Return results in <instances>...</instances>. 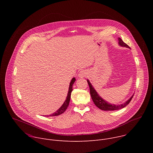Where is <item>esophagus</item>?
<instances>
[{
    "instance_id": "34e87169",
    "label": "esophagus",
    "mask_w": 153,
    "mask_h": 153,
    "mask_svg": "<svg viewBox=\"0 0 153 153\" xmlns=\"http://www.w3.org/2000/svg\"><path fill=\"white\" fill-rule=\"evenodd\" d=\"M87 74H88V73H87V72H86L85 70H82V71H80L79 72V77L80 78L85 77L86 76Z\"/></svg>"
}]
</instances>
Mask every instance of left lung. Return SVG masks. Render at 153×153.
<instances>
[{"mask_svg": "<svg viewBox=\"0 0 153 153\" xmlns=\"http://www.w3.org/2000/svg\"><path fill=\"white\" fill-rule=\"evenodd\" d=\"M118 40H119V45L120 47L130 48L129 47L128 45H126L125 43H124L123 41L120 37L118 38ZM87 82H88L89 86H90V94H91V96L93 102L94 103L96 106H97V108H99L102 110L114 111V110H120V109L123 108L124 107H125L126 105H128L129 104V103L130 102L131 100V99L133 97V95L127 101H126L125 103H123L122 104H120V105L111 104V103H110L109 102H108L107 101H105V100H103L99 95V94L97 93L96 90L94 88V87L93 86V85H91V83H90V82L88 79H87Z\"/></svg>", "mask_w": 153, "mask_h": 153, "instance_id": "8db88e82", "label": "left lung"}]
</instances>
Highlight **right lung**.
Instances as JSON below:
<instances>
[{
  "label": "right lung",
  "instance_id": "right-lung-1",
  "mask_svg": "<svg viewBox=\"0 0 153 153\" xmlns=\"http://www.w3.org/2000/svg\"><path fill=\"white\" fill-rule=\"evenodd\" d=\"M76 81V79L75 77H73L72 79V80H71L70 82V86H69V88H68V94H67V98L66 99H65L64 103H63V105L60 107V108H59V110H57L56 112H54V113H53L52 114H50L49 116H46L47 117H51V116H59L62 113H63L65 110H67L68 105H69V103H70V98H71V92L73 91V85L74 84V83Z\"/></svg>",
  "mask_w": 153,
  "mask_h": 153
}]
</instances>
